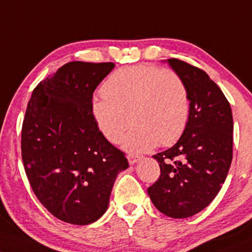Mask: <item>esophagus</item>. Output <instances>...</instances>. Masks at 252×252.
<instances>
[{"label":"esophagus","instance_id":"34e87169","mask_svg":"<svg viewBox=\"0 0 252 252\" xmlns=\"http://www.w3.org/2000/svg\"><path fill=\"white\" fill-rule=\"evenodd\" d=\"M126 158H128L130 165L136 164V163H137L138 160H139V157L136 156V155H132V154H129V155L126 156Z\"/></svg>","mask_w":252,"mask_h":252}]
</instances>
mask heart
Instances as JSON below:
<instances>
[{
	"instance_id": "heart-1",
	"label": "heart",
	"mask_w": 252,
	"mask_h": 252,
	"mask_svg": "<svg viewBox=\"0 0 252 252\" xmlns=\"http://www.w3.org/2000/svg\"><path fill=\"white\" fill-rule=\"evenodd\" d=\"M94 97L92 115L99 132L124 150L139 154L159 143L172 145L186 131L190 117V95L186 82L171 69L132 65L117 69Z\"/></svg>"
}]
</instances>
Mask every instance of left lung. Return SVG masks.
Instances as JSON below:
<instances>
[{
    "mask_svg": "<svg viewBox=\"0 0 252 252\" xmlns=\"http://www.w3.org/2000/svg\"><path fill=\"white\" fill-rule=\"evenodd\" d=\"M166 62L186 82L190 117L177 143L153 156L160 176L148 193L162 214L187 218L207 208L225 181L232 160V113L207 72L177 59Z\"/></svg>",
    "mask_w": 252,
    "mask_h": 252,
    "instance_id": "1",
    "label": "left lung"
}]
</instances>
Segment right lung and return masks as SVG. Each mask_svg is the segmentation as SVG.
I'll use <instances>...</instances> for the list:
<instances>
[{"label":"right lung","instance_id":"1","mask_svg":"<svg viewBox=\"0 0 252 252\" xmlns=\"http://www.w3.org/2000/svg\"><path fill=\"white\" fill-rule=\"evenodd\" d=\"M108 63L69 62L39 82L22 126V160L38 201L63 222L87 225L107 211L124 153L99 132L93 94L114 69Z\"/></svg>","mask_w":252,"mask_h":252}]
</instances>
